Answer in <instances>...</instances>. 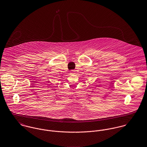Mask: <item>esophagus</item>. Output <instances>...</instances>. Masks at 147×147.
<instances>
[{
    "label": "esophagus",
    "mask_w": 147,
    "mask_h": 147,
    "mask_svg": "<svg viewBox=\"0 0 147 147\" xmlns=\"http://www.w3.org/2000/svg\"><path fill=\"white\" fill-rule=\"evenodd\" d=\"M76 73H75V71L74 70H71L70 71V74H74Z\"/></svg>",
    "instance_id": "esophagus-1"
}]
</instances>
